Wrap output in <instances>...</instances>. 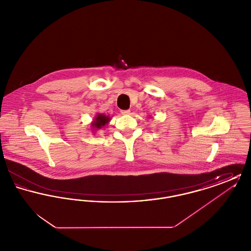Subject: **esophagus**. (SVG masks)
Here are the masks:
<instances>
[{"instance_id": "34e87169", "label": "esophagus", "mask_w": 251, "mask_h": 251, "mask_svg": "<svg viewBox=\"0 0 251 251\" xmlns=\"http://www.w3.org/2000/svg\"><path fill=\"white\" fill-rule=\"evenodd\" d=\"M120 113H121L122 115H129V114L131 113V111H130V110H121Z\"/></svg>"}]
</instances>
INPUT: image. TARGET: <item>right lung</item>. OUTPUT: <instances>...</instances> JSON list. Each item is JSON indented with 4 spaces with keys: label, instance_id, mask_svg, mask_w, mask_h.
<instances>
[{
    "label": "right lung",
    "instance_id": "1",
    "mask_svg": "<svg viewBox=\"0 0 251 251\" xmlns=\"http://www.w3.org/2000/svg\"><path fill=\"white\" fill-rule=\"evenodd\" d=\"M109 121H110V118L108 116H105L103 114H98L91 124V127L93 130L97 131L104 127L106 124H108Z\"/></svg>",
    "mask_w": 251,
    "mask_h": 251
}]
</instances>
